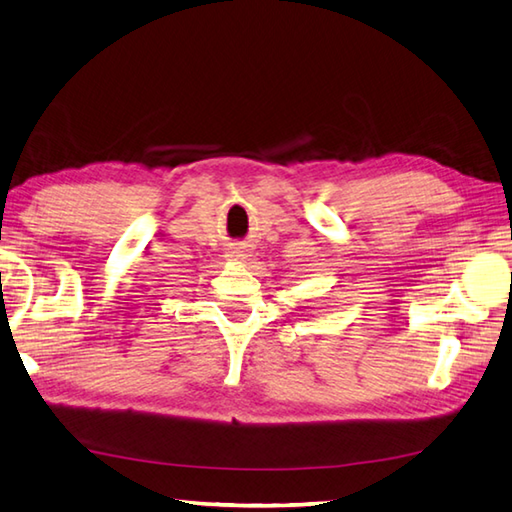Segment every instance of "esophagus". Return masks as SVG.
Segmentation results:
<instances>
[{"mask_svg":"<svg viewBox=\"0 0 512 512\" xmlns=\"http://www.w3.org/2000/svg\"><path fill=\"white\" fill-rule=\"evenodd\" d=\"M226 257L233 259V262H244V259H248V250H244V248H230Z\"/></svg>","mask_w":512,"mask_h":512,"instance_id":"esophagus-1","label":"esophagus"}]
</instances>
